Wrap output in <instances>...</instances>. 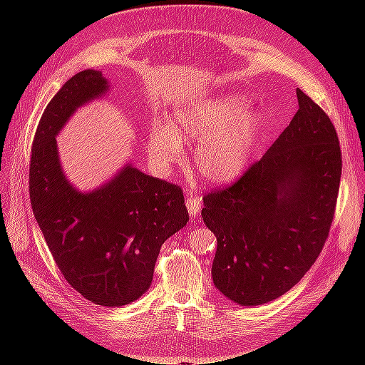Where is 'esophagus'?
Here are the masks:
<instances>
[{
	"label": "esophagus",
	"mask_w": 365,
	"mask_h": 365,
	"mask_svg": "<svg viewBox=\"0 0 365 365\" xmlns=\"http://www.w3.org/2000/svg\"><path fill=\"white\" fill-rule=\"evenodd\" d=\"M187 201H185V205H187V210H189V215L192 217H195L197 213L201 212V204H202V200L201 196L197 195H189L187 193Z\"/></svg>",
	"instance_id": "esophagus-1"
}]
</instances>
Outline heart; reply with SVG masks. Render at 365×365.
<instances>
[{"instance_id": "b5f03b06", "label": "heart", "mask_w": 365, "mask_h": 365, "mask_svg": "<svg viewBox=\"0 0 365 365\" xmlns=\"http://www.w3.org/2000/svg\"><path fill=\"white\" fill-rule=\"evenodd\" d=\"M262 126V114L248 108L244 96L208 97L176 108L168 126H153L148 152L160 170H169L184 155L182 143L200 138L193 152L197 173L207 182L225 184L245 170Z\"/></svg>"}]
</instances>
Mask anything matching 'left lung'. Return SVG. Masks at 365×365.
Returning <instances> with one entry per match:
<instances>
[{
	"label": "left lung",
	"mask_w": 365,
	"mask_h": 365,
	"mask_svg": "<svg viewBox=\"0 0 365 365\" xmlns=\"http://www.w3.org/2000/svg\"><path fill=\"white\" fill-rule=\"evenodd\" d=\"M298 111L268 152L224 190L202 197L217 250L216 288L240 306L275 300L322 252L335 213L341 149L327 114L297 90Z\"/></svg>",
	"instance_id": "1"
}]
</instances>
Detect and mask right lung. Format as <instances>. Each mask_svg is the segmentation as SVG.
Returning <instances> with one entry per match:
<instances>
[{
	"mask_svg": "<svg viewBox=\"0 0 365 365\" xmlns=\"http://www.w3.org/2000/svg\"><path fill=\"white\" fill-rule=\"evenodd\" d=\"M102 71L73 76L43 111L33 140L30 202L53 259L71 288L101 306H125L152 283L161 245L189 220L182 190L125 164L111 180L81 192L67 180L56 137L70 117L102 98Z\"/></svg>",
	"mask_w": 365,
	"mask_h": 365,
	"instance_id": "1",
	"label": "right lung"
}]
</instances>
